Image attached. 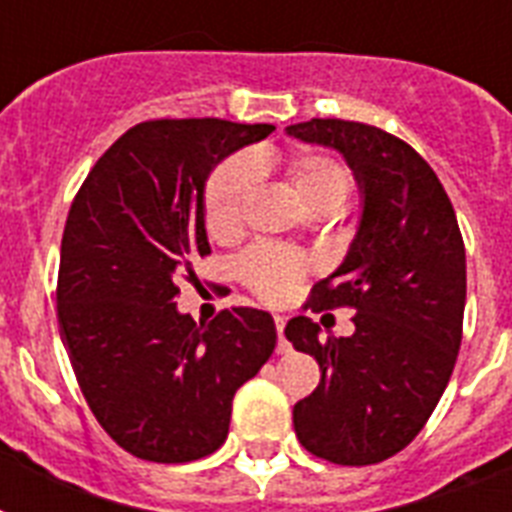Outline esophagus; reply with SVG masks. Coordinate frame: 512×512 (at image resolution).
Returning a JSON list of instances; mask_svg holds the SVG:
<instances>
[{"label": "esophagus", "mask_w": 512, "mask_h": 512, "mask_svg": "<svg viewBox=\"0 0 512 512\" xmlns=\"http://www.w3.org/2000/svg\"><path fill=\"white\" fill-rule=\"evenodd\" d=\"M284 326H286V321H284V318H281V315H278V318H276V334H278V347H276V350L281 352V355L292 350V347H289V342H286Z\"/></svg>", "instance_id": "34e87169"}]
</instances>
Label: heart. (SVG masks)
<instances>
[{
  "label": "heart",
  "mask_w": 512,
  "mask_h": 512,
  "mask_svg": "<svg viewBox=\"0 0 512 512\" xmlns=\"http://www.w3.org/2000/svg\"><path fill=\"white\" fill-rule=\"evenodd\" d=\"M292 189L310 213H334L352 189V173L331 155H294L286 162ZM260 184V160L252 152L228 157L210 173L205 186V226L218 239L234 236L244 223L249 197ZM310 270V257L276 244H257L236 260V273L249 292L268 305L284 302Z\"/></svg>",
  "instance_id": "heart-1"
}]
</instances>
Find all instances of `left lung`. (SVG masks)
I'll return each instance as SVG.
<instances>
[{"label":"left lung","mask_w":512,"mask_h":512,"mask_svg":"<svg viewBox=\"0 0 512 512\" xmlns=\"http://www.w3.org/2000/svg\"><path fill=\"white\" fill-rule=\"evenodd\" d=\"M342 152L363 191L344 263L313 286L305 310H355V334L321 336L307 315L286 323L321 384L294 405L299 444L336 465H373L413 442L447 389L465 310V244L431 165L397 136L355 120L286 128Z\"/></svg>","instance_id":"8db88e82"}]
</instances>
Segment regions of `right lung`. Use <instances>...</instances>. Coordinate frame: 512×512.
<instances>
[{
  "instance_id": "obj_1",
  "label": "right lung",
  "mask_w": 512,
  "mask_h": 512,
  "mask_svg": "<svg viewBox=\"0 0 512 512\" xmlns=\"http://www.w3.org/2000/svg\"><path fill=\"white\" fill-rule=\"evenodd\" d=\"M276 131L220 118L128 128L78 189L62 231L57 321L83 397L112 442L189 463L226 442L236 389L276 347L265 310L202 326L176 307L210 255L205 181L223 157Z\"/></svg>"
}]
</instances>
